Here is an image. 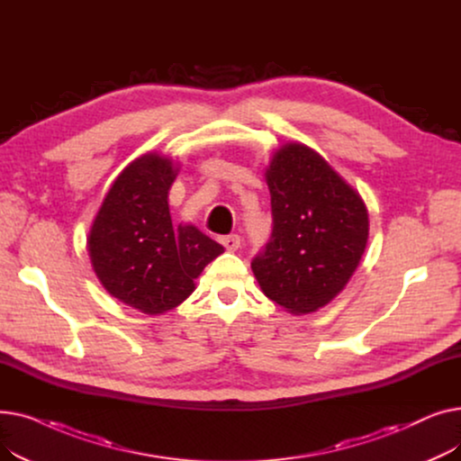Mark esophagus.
<instances>
[{
	"mask_svg": "<svg viewBox=\"0 0 461 461\" xmlns=\"http://www.w3.org/2000/svg\"><path fill=\"white\" fill-rule=\"evenodd\" d=\"M221 243L226 250L230 252H235L239 247H240V237L237 233H231V235H222L221 237Z\"/></svg>",
	"mask_w": 461,
	"mask_h": 461,
	"instance_id": "1",
	"label": "esophagus"
}]
</instances>
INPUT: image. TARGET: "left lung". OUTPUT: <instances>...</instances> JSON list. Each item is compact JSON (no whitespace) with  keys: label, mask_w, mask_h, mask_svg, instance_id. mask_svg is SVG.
Here are the masks:
<instances>
[{"label":"left lung","mask_w":461,"mask_h":461,"mask_svg":"<svg viewBox=\"0 0 461 461\" xmlns=\"http://www.w3.org/2000/svg\"><path fill=\"white\" fill-rule=\"evenodd\" d=\"M273 235L252 271L265 297L294 316L329 304L342 292L368 243L360 194L308 145L287 141L265 167Z\"/></svg>","instance_id":"8db88e82"}]
</instances>
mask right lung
Masks as SVG:
<instances>
[{
	"label": "right lung",
	"mask_w": 461,
	"mask_h": 461,
	"mask_svg": "<svg viewBox=\"0 0 461 461\" xmlns=\"http://www.w3.org/2000/svg\"><path fill=\"white\" fill-rule=\"evenodd\" d=\"M179 164L160 153L132 160L112 183L87 233L93 271L117 301L148 316L174 310L224 247L192 224L174 228L167 192Z\"/></svg>",
	"instance_id": "add662e5"
}]
</instances>
